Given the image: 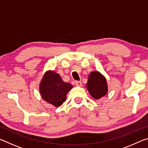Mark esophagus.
Instances as JSON below:
<instances>
[{
	"instance_id": "1",
	"label": "esophagus",
	"mask_w": 148,
	"mask_h": 148,
	"mask_svg": "<svg viewBox=\"0 0 148 148\" xmlns=\"http://www.w3.org/2000/svg\"><path fill=\"white\" fill-rule=\"evenodd\" d=\"M75 85H76V86H77V87H82V83L81 82L76 81V82H75Z\"/></svg>"
}]
</instances>
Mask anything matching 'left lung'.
I'll return each mask as SVG.
<instances>
[{
    "instance_id": "left-lung-1",
    "label": "left lung",
    "mask_w": 148,
    "mask_h": 148,
    "mask_svg": "<svg viewBox=\"0 0 148 148\" xmlns=\"http://www.w3.org/2000/svg\"><path fill=\"white\" fill-rule=\"evenodd\" d=\"M86 87L91 96L97 100L106 95L108 90L106 77L99 71L91 72L89 74Z\"/></svg>"
}]
</instances>
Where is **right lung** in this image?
<instances>
[{"mask_svg": "<svg viewBox=\"0 0 148 148\" xmlns=\"http://www.w3.org/2000/svg\"><path fill=\"white\" fill-rule=\"evenodd\" d=\"M73 86L62 81L59 74L53 71L45 72L39 85L40 93L45 101L55 107L61 106L66 95Z\"/></svg>", "mask_w": 148, "mask_h": 148, "instance_id": "1", "label": "right lung"}]
</instances>
